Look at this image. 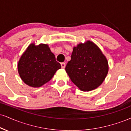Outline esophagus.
Wrapping results in <instances>:
<instances>
[{
    "instance_id": "esophagus-1",
    "label": "esophagus",
    "mask_w": 131,
    "mask_h": 131,
    "mask_svg": "<svg viewBox=\"0 0 131 131\" xmlns=\"http://www.w3.org/2000/svg\"><path fill=\"white\" fill-rule=\"evenodd\" d=\"M65 66H66V64L64 63H61V68H65Z\"/></svg>"
}]
</instances>
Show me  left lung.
I'll list each match as a JSON object with an SVG mask.
<instances>
[{
	"label": "left lung",
	"mask_w": 131,
	"mask_h": 131,
	"mask_svg": "<svg viewBox=\"0 0 131 131\" xmlns=\"http://www.w3.org/2000/svg\"><path fill=\"white\" fill-rule=\"evenodd\" d=\"M71 81L83 91L96 89L104 81L108 61L96 45L91 41L74 47L71 59L65 68Z\"/></svg>",
	"instance_id": "obj_1"
}]
</instances>
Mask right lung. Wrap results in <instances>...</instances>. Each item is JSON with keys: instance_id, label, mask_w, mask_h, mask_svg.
I'll list each match as a JSON object with an SVG mask.
<instances>
[{"instance_id": "add662e5", "label": "right lung", "mask_w": 131, "mask_h": 131, "mask_svg": "<svg viewBox=\"0 0 131 131\" xmlns=\"http://www.w3.org/2000/svg\"><path fill=\"white\" fill-rule=\"evenodd\" d=\"M61 65L56 60L49 46L31 43L20 57L18 64L19 74L26 84L40 87L52 78Z\"/></svg>"}]
</instances>
